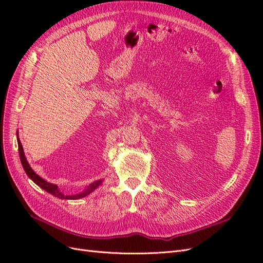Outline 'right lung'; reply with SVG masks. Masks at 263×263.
Masks as SVG:
<instances>
[{
    "mask_svg": "<svg viewBox=\"0 0 263 263\" xmlns=\"http://www.w3.org/2000/svg\"><path fill=\"white\" fill-rule=\"evenodd\" d=\"M16 136H17V144H18V154H20V158H21V162L24 170H25L26 174L29 177V179L33 181L35 184H37L39 187L45 190L46 192H48L50 194H52L53 196L61 198V200H79V198H82L85 197L86 195H89L90 193H92L93 191L97 190L102 183L103 180H97L94 181L91 184H89V186H86V189H84L82 192L80 193H77V194H65L62 192V191L59 189V186L57 184H53V183L50 182H47L46 180H44L43 178H41L38 176V174L31 169V166L29 165L27 159L25 157V154H24V149L22 146V142L18 138V130L16 133Z\"/></svg>",
    "mask_w": 263,
    "mask_h": 263,
    "instance_id": "1",
    "label": "right lung"
}]
</instances>
